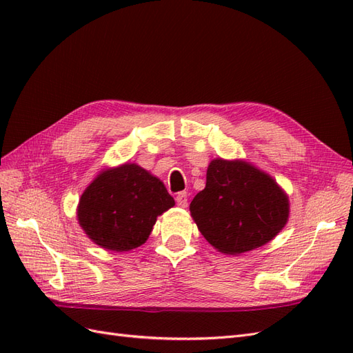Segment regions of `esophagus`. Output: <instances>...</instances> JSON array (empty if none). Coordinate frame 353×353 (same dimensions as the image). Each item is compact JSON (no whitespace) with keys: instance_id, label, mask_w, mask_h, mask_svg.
Instances as JSON below:
<instances>
[{"instance_id":"esophagus-1","label":"esophagus","mask_w":353,"mask_h":353,"mask_svg":"<svg viewBox=\"0 0 353 353\" xmlns=\"http://www.w3.org/2000/svg\"><path fill=\"white\" fill-rule=\"evenodd\" d=\"M175 200H176V205H178V206L187 208V205H188V194L185 193V191H181V193L176 194Z\"/></svg>"}]
</instances>
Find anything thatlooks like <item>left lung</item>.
I'll use <instances>...</instances> for the list:
<instances>
[{"label": "left lung", "instance_id": "1", "mask_svg": "<svg viewBox=\"0 0 353 353\" xmlns=\"http://www.w3.org/2000/svg\"><path fill=\"white\" fill-rule=\"evenodd\" d=\"M213 248L240 254L268 243L285 225L288 199L275 181L245 162H210L206 187L190 205Z\"/></svg>", "mask_w": 353, "mask_h": 353}]
</instances>
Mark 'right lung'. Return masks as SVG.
Masks as SVG:
<instances>
[{
  "mask_svg": "<svg viewBox=\"0 0 353 353\" xmlns=\"http://www.w3.org/2000/svg\"><path fill=\"white\" fill-rule=\"evenodd\" d=\"M175 205L163 183L134 163L100 174L83 191L78 219L101 248L126 252L150 236L156 218Z\"/></svg>",
  "mask_w": 353,
  "mask_h": 353,
  "instance_id": "1",
  "label": "right lung"
}]
</instances>
